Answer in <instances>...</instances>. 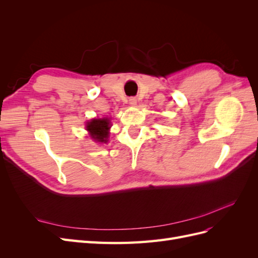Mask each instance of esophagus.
Masks as SVG:
<instances>
[{
	"mask_svg": "<svg viewBox=\"0 0 258 258\" xmlns=\"http://www.w3.org/2000/svg\"><path fill=\"white\" fill-rule=\"evenodd\" d=\"M129 103H130V105H132V106L137 105V99L134 98V97H131V98L129 99Z\"/></svg>",
	"mask_w": 258,
	"mask_h": 258,
	"instance_id": "esophagus-1",
	"label": "esophagus"
}]
</instances>
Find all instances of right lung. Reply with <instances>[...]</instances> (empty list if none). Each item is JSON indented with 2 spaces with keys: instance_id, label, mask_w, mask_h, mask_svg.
Wrapping results in <instances>:
<instances>
[{
  "instance_id": "add662e5",
  "label": "right lung",
  "mask_w": 258,
  "mask_h": 258,
  "mask_svg": "<svg viewBox=\"0 0 258 258\" xmlns=\"http://www.w3.org/2000/svg\"><path fill=\"white\" fill-rule=\"evenodd\" d=\"M111 121L107 117L104 118L91 119L86 124V130L89 132V136L99 143H106L108 141V135H110Z\"/></svg>"
}]
</instances>
